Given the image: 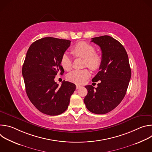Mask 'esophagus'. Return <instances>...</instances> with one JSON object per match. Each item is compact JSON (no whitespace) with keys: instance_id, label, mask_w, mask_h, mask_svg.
Returning a JSON list of instances; mask_svg holds the SVG:
<instances>
[{"instance_id":"esophagus-1","label":"esophagus","mask_w":152,"mask_h":152,"mask_svg":"<svg viewBox=\"0 0 152 152\" xmlns=\"http://www.w3.org/2000/svg\"><path fill=\"white\" fill-rule=\"evenodd\" d=\"M80 87H81V86H80V85H76V90H77V89L80 88Z\"/></svg>"}]
</instances>
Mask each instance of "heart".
Listing matches in <instances>:
<instances>
[{
  "instance_id": "heart-1",
  "label": "heart",
  "mask_w": 152,
  "mask_h": 152,
  "mask_svg": "<svg viewBox=\"0 0 152 152\" xmlns=\"http://www.w3.org/2000/svg\"><path fill=\"white\" fill-rule=\"evenodd\" d=\"M72 53L76 57L83 58L85 66L93 70H98L101 66V56L95 53L94 47L88 42L80 41L77 43L72 48ZM60 64L64 70H70L72 69V58L67 53L62 55ZM90 76V73L87 69L75 70L68 74L67 78L72 82L82 84Z\"/></svg>"
}]
</instances>
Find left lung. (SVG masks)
<instances>
[{
  "mask_svg": "<svg viewBox=\"0 0 152 152\" xmlns=\"http://www.w3.org/2000/svg\"><path fill=\"white\" fill-rule=\"evenodd\" d=\"M91 39L102 53L100 71L92 79L100 82L97 88L91 85L85 86L88 93L84 103L90 112L104 114L115 108L125 96L131 69L127 52L119 41L108 35Z\"/></svg>",
  "mask_w": 152,
  "mask_h": 152,
  "instance_id": "8db88e82",
  "label": "left lung"
}]
</instances>
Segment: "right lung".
<instances>
[{"label":"right lung","instance_id":"add662e5","mask_svg":"<svg viewBox=\"0 0 152 152\" xmlns=\"http://www.w3.org/2000/svg\"><path fill=\"white\" fill-rule=\"evenodd\" d=\"M67 39L45 37L30 46L22 67L26 94L41 113L57 115L68 108L76 85L64 80L61 86L55 82V76L64 70L61 66L62 55L70 47Z\"/></svg>","mask_w":152,"mask_h":152}]
</instances>
